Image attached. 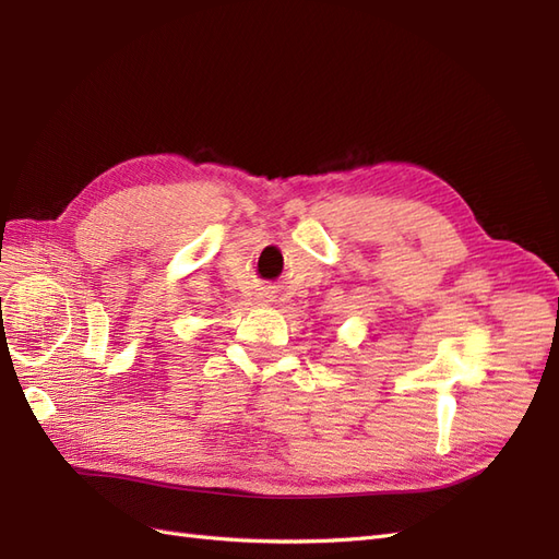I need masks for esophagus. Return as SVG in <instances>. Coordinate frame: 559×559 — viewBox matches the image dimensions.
<instances>
[{
  "label": "esophagus",
  "mask_w": 559,
  "mask_h": 559,
  "mask_svg": "<svg viewBox=\"0 0 559 559\" xmlns=\"http://www.w3.org/2000/svg\"><path fill=\"white\" fill-rule=\"evenodd\" d=\"M259 302H261V306H270V302H275V294L273 292H261Z\"/></svg>",
  "instance_id": "obj_1"
}]
</instances>
